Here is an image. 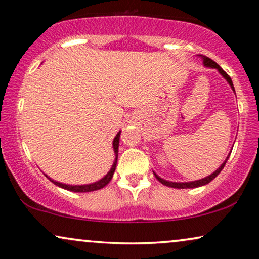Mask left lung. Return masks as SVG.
I'll return each mask as SVG.
<instances>
[{"label": "left lung", "instance_id": "left-lung-1", "mask_svg": "<svg viewBox=\"0 0 259 259\" xmlns=\"http://www.w3.org/2000/svg\"><path fill=\"white\" fill-rule=\"evenodd\" d=\"M201 59H203V62H204V65L206 66V67H211V68H215V69H218V72L222 74L223 76L225 77L226 79V81H228V82L230 83V86H231V88L233 90V92H235V87H233V83H232V80H231V77H230L228 74H226L224 70H223L222 68H221V66L218 65V63H215L213 60H211L210 58H206V56H204V55H199ZM230 154L231 153H229V155H228V158L225 159V161L223 162V164L221 165V167H219L217 171H214L213 173H212V175H210V176H207V177H205V178H203V179H200V180H196V182H189V183H173V182H167V180H165V179H162V178H160V177L159 176H157L154 173V176H155V178H157L159 182H160L162 185H166V186H168V187H175V189H194V187H199V186H203V185H206V184H208L210 182H212V180H213L215 177H217L219 173L222 172V169L224 168V166H225V164H226V161H228V159H229V157H230Z\"/></svg>", "mask_w": 259, "mask_h": 259}]
</instances>
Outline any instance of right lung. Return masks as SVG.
I'll return each mask as SVG.
<instances>
[{
	"label": "right lung",
	"instance_id": "obj_1",
	"mask_svg": "<svg viewBox=\"0 0 259 259\" xmlns=\"http://www.w3.org/2000/svg\"><path fill=\"white\" fill-rule=\"evenodd\" d=\"M119 140H120V132L116 134L114 140H113V148H114V153H115V160L113 162L111 169H109L107 175H106L104 178L98 180V182L92 183V184H87V185H67V184H62L59 182H55L52 178H49L48 176H46L47 178L51 180L52 183H54L56 186L61 187V189L72 191V192H91V191H97L100 190L102 187H105L107 184L111 182V179L113 178V175H114L115 167H116V160H118V152H119Z\"/></svg>",
	"mask_w": 259,
	"mask_h": 259
}]
</instances>
